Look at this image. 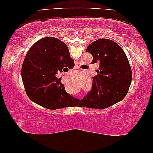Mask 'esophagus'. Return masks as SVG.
I'll list each match as a JSON object with an SVG mask.
<instances>
[{"instance_id": "34e87169", "label": "esophagus", "mask_w": 153, "mask_h": 153, "mask_svg": "<svg viewBox=\"0 0 153 153\" xmlns=\"http://www.w3.org/2000/svg\"><path fill=\"white\" fill-rule=\"evenodd\" d=\"M75 69H76V68H78V65H75V68H74Z\"/></svg>"}]
</instances>
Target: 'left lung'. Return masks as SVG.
I'll list each match as a JSON object with an SVG mask.
<instances>
[{
  "label": "left lung",
  "instance_id": "left-lung-1",
  "mask_svg": "<svg viewBox=\"0 0 153 153\" xmlns=\"http://www.w3.org/2000/svg\"><path fill=\"white\" fill-rule=\"evenodd\" d=\"M93 56V63H99L97 74L93 77L88 93L79 106L105 108L116 104L127 95L132 78L126 54L118 44L108 39H99L87 47Z\"/></svg>",
  "mask_w": 153,
  "mask_h": 153
}]
</instances>
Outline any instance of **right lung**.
<instances>
[{
	"mask_svg": "<svg viewBox=\"0 0 153 153\" xmlns=\"http://www.w3.org/2000/svg\"><path fill=\"white\" fill-rule=\"evenodd\" d=\"M70 57L68 47L58 38L44 37L27 53L22 68L25 91L33 102L48 109L76 106L78 99L65 91L58 72L68 70Z\"/></svg>",
	"mask_w": 153,
	"mask_h": 153,
	"instance_id": "1",
	"label": "right lung"
}]
</instances>
